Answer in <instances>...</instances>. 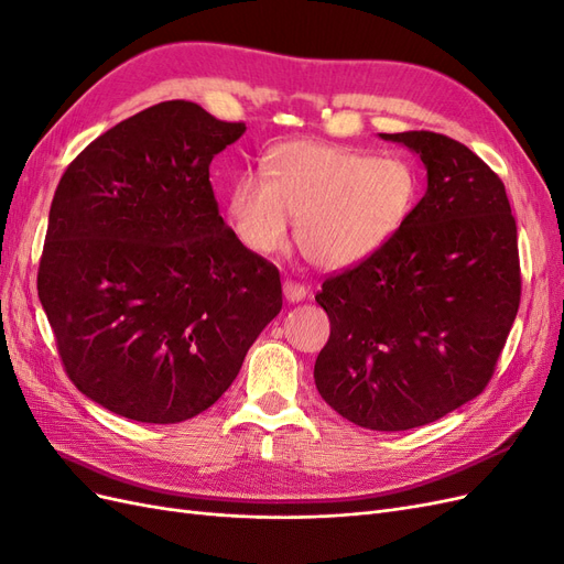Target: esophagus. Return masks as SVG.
<instances>
[{"label":"esophagus","mask_w":564,"mask_h":564,"mask_svg":"<svg viewBox=\"0 0 564 564\" xmlns=\"http://www.w3.org/2000/svg\"><path fill=\"white\" fill-rule=\"evenodd\" d=\"M282 289H284V299L292 301V303H299V301H303L305 296H308V289H305L299 282H294V280H284Z\"/></svg>","instance_id":"1"}]
</instances>
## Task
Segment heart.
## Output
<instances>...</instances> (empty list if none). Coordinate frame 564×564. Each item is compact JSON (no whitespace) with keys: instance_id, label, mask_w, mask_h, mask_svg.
<instances>
[{"instance_id":"b5f03b06","label":"heart","mask_w":564,"mask_h":564,"mask_svg":"<svg viewBox=\"0 0 564 564\" xmlns=\"http://www.w3.org/2000/svg\"><path fill=\"white\" fill-rule=\"evenodd\" d=\"M414 169L344 145L289 141L270 150L265 176L245 174L228 195V218L256 253L286 247L289 218L311 263L340 270L381 251L412 216Z\"/></svg>"}]
</instances>
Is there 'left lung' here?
<instances>
[{"label":"left lung","mask_w":564,"mask_h":564,"mask_svg":"<svg viewBox=\"0 0 564 564\" xmlns=\"http://www.w3.org/2000/svg\"><path fill=\"white\" fill-rule=\"evenodd\" d=\"M421 158L425 195L360 265L322 282L332 334L315 386L369 431H409L477 398L520 308L518 228L501 178L449 135L381 133Z\"/></svg>","instance_id":"left-lung-1"}]
</instances>
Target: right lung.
Listing matches in <instances>:
<instances>
[{
  "mask_svg": "<svg viewBox=\"0 0 564 564\" xmlns=\"http://www.w3.org/2000/svg\"><path fill=\"white\" fill-rule=\"evenodd\" d=\"M245 131L164 100L98 135L56 187L40 301L67 377L119 416L202 414L282 311L278 268L224 224L209 181Z\"/></svg>",
  "mask_w": 564,
  "mask_h": 564,
  "instance_id": "1",
  "label": "right lung"
}]
</instances>
